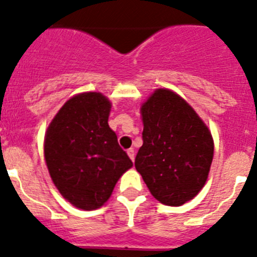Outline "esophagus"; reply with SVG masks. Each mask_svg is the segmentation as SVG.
<instances>
[{
	"instance_id": "obj_1",
	"label": "esophagus",
	"mask_w": 257,
	"mask_h": 257,
	"mask_svg": "<svg viewBox=\"0 0 257 257\" xmlns=\"http://www.w3.org/2000/svg\"><path fill=\"white\" fill-rule=\"evenodd\" d=\"M126 153H128L129 158H131L132 161H134V157H136V153H134V150H133V148H129V150L126 151Z\"/></svg>"
}]
</instances>
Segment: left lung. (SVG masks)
<instances>
[{
    "instance_id": "8db88e82",
    "label": "left lung",
    "mask_w": 257,
    "mask_h": 257,
    "mask_svg": "<svg viewBox=\"0 0 257 257\" xmlns=\"http://www.w3.org/2000/svg\"><path fill=\"white\" fill-rule=\"evenodd\" d=\"M143 146L136 169L162 204L179 207L205 185L214 143L195 110L174 91L158 88L141 107Z\"/></svg>"
}]
</instances>
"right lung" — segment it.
<instances>
[{"label":"right lung","mask_w":257,"mask_h":257,"mask_svg":"<svg viewBox=\"0 0 257 257\" xmlns=\"http://www.w3.org/2000/svg\"><path fill=\"white\" fill-rule=\"evenodd\" d=\"M111 102L100 92L73 96L49 124L44 157L64 199L83 210L97 209L133 162L107 124Z\"/></svg>","instance_id":"obj_1"}]
</instances>
